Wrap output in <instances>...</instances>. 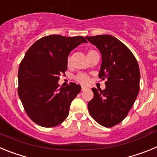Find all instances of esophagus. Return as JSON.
<instances>
[{"label": "esophagus", "instance_id": "esophagus-1", "mask_svg": "<svg viewBox=\"0 0 157 157\" xmlns=\"http://www.w3.org/2000/svg\"><path fill=\"white\" fill-rule=\"evenodd\" d=\"M87 90L86 87H85V86H82V91H85V90Z\"/></svg>", "mask_w": 157, "mask_h": 157}]
</instances>
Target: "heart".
Masks as SVG:
<instances>
[{
	"label": "heart",
	"mask_w": 157,
	"mask_h": 157,
	"mask_svg": "<svg viewBox=\"0 0 157 157\" xmlns=\"http://www.w3.org/2000/svg\"><path fill=\"white\" fill-rule=\"evenodd\" d=\"M94 52V50H90L88 52V54L90 53V52ZM67 64H70V58H67ZM75 80L78 82L81 83V84H83V85H86L88 84L89 82H90V77L89 75H87L86 74H83V73H80V74L77 75L75 77Z\"/></svg>",
	"instance_id": "1"
}]
</instances>
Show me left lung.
<instances>
[{
	"label": "left lung",
	"instance_id": "1",
	"mask_svg": "<svg viewBox=\"0 0 157 157\" xmlns=\"http://www.w3.org/2000/svg\"><path fill=\"white\" fill-rule=\"evenodd\" d=\"M100 50L102 63L99 78L106 79L105 90L92 88L89 112L97 123L112 127L121 123L132 108L140 89V70L134 54L112 35L86 37Z\"/></svg>",
	"mask_w": 157,
	"mask_h": 157
}]
</instances>
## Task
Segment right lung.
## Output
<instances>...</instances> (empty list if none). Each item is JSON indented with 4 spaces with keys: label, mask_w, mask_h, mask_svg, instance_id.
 <instances>
[{
    "label": "right lung",
    "mask_w": 157,
    "mask_h": 157,
    "mask_svg": "<svg viewBox=\"0 0 157 157\" xmlns=\"http://www.w3.org/2000/svg\"><path fill=\"white\" fill-rule=\"evenodd\" d=\"M85 37L45 36L34 42L19 64L18 94L32 121L43 127H53L63 123L69 114L71 101L81 86L70 82L59 87L60 75L67 70L71 51Z\"/></svg>",
    "instance_id": "1"
}]
</instances>
